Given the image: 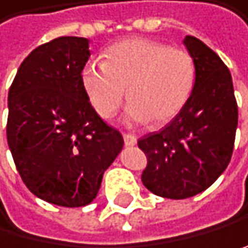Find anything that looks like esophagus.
Instances as JSON below:
<instances>
[{
  "mask_svg": "<svg viewBox=\"0 0 248 248\" xmlns=\"http://www.w3.org/2000/svg\"><path fill=\"white\" fill-rule=\"evenodd\" d=\"M123 136H124V142H125V145H135L136 141H138V138H136V136L132 135V133H124Z\"/></svg>",
  "mask_w": 248,
  "mask_h": 248,
  "instance_id": "34e87169",
  "label": "esophagus"
}]
</instances>
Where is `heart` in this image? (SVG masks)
Masks as SVG:
<instances>
[{"mask_svg":"<svg viewBox=\"0 0 248 248\" xmlns=\"http://www.w3.org/2000/svg\"><path fill=\"white\" fill-rule=\"evenodd\" d=\"M195 79L196 64L187 50L147 38L112 44L106 62L90 61L81 72L82 89L99 116H113L127 89V116L153 125L166 124L183 110Z\"/></svg>","mask_w":248,"mask_h":248,"instance_id":"b5f03b06","label":"heart"}]
</instances>
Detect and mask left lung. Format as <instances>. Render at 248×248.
I'll list each match as a JSON object with an SVG mask.
<instances>
[{"label": "left lung", "mask_w": 248, "mask_h": 248, "mask_svg": "<svg viewBox=\"0 0 248 248\" xmlns=\"http://www.w3.org/2000/svg\"><path fill=\"white\" fill-rule=\"evenodd\" d=\"M184 44L196 64L192 95L159 132L138 140L147 156L142 184L152 193L186 200L209 188L227 169L238 127V104L227 65L195 36Z\"/></svg>", "instance_id": "left-lung-1"}]
</instances>
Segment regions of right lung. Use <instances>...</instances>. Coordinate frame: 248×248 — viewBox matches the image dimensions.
<instances>
[{"instance_id":"right-lung-1","label":"right lung","mask_w":248,"mask_h":248,"mask_svg":"<svg viewBox=\"0 0 248 248\" xmlns=\"http://www.w3.org/2000/svg\"><path fill=\"white\" fill-rule=\"evenodd\" d=\"M89 39L60 36L21 62L9 90L7 142L23 183L61 207L95 200L124 140L90 106L81 72Z\"/></svg>"}]
</instances>
